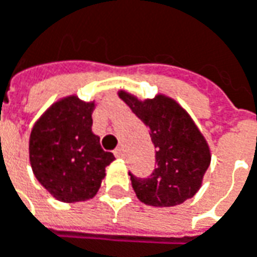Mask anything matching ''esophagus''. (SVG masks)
Masks as SVG:
<instances>
[{
  "mask_svg": "<svg viewBox=\"0 0 257 257\" xmlns=\"http://www.w3.org/2000/svg\"><path fill=\"white\" fill-rule=\"evenodd\" d=\"M113 154H115L116 158H122V157H123V148H122V147H117L116 150L113 151Z\"/></svg>",
  "mask_w": 257,
  "mask_h": 257,
  "instance_id": "esophagus-1",
  "label": "esophagus"
}]
</instances>
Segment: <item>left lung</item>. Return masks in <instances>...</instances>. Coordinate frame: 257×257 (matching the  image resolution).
Returning <instances> with one entry per match:
<instances>
[{
    "label": "left lung",
    "mask_w": 257,
    "mask_h": 257,
    "mask_svg": "<svg viewBox=\"0 0 257 257\" xmlns=\"http://www.w3.org/2000/svg\"><path fill=\"white\" fill-rule=\"evenodd\" d=\"M119 97L150 128L155 170L148 178L129 173L132 188L144 204L173 207L200 190L211 161L210 148L194 120L174 99L157 95L140 100L120 90Z\"/></svg>",
    "instance_id": "1"
}]
</instances>
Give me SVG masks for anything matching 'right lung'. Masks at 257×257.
I'll return each mask as SVG.
<instances>
[{"label": "right lung", "mask_w": 257, "mask_h": 257, "mask_svg": "<svg viewBox=\"0 0 257 257\" xmlns=\"http://www.w3.org/2000/svg\"><path fill=\"white\" fill-rule=\"evenodd\" d=\"M95 102L69 96L51 105L30 135V162L39 183L64 203L97 193L105 168L115 160L92 132Z\"/></svg>", "instance_id": "1"}]
</instances>
